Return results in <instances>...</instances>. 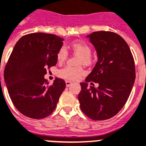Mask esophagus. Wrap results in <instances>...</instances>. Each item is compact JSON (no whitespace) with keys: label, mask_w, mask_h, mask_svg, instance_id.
Listing matches in <instances>:
<instances>
[{"label":"esophagus","mask_w":146,"mask_h":146,"mask_svg":"<svg viewBox=\"0 0 146 146\" xmlns=\"http://www.w3.org/2000/svg\"><path fill=\"white\" fill-rule=\"evenodd\" d=\"M72 83L71 82V81H68V80H66V87H70V86L72 85Z\"/></svg>","instance_id":"34e87169"}]
</instances>
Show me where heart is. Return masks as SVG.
Wrapping results in <instances>:
<instances>
[{
    "label": "heart",
    "instance_id": "b5f03b06",
    "mask_svg": "<svg viewBox=\"0 0 146 146\" xmlns=\"http://www.w3.org/2000/svg\"><path fill=\"white\" fill-rule=\"evenodd\" d=\"M72 49L74 53L79 55L81 58L79 60V64H89L91 62L92 50L90 46L85 42L77 40L72 44ZM68 53L66 47L62 46L57 53V60L59 62L65 61L67 59ZM85 74L84 70L81 67H66L62 68L58 72V75L62 78L68 80H77Z\"/></svg>",
    "mask_w": 146,
    "mask_h": 146
}]
</instances>
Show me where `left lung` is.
<instances>
[{
  "label": "left lung",
  "instance_id": "1",
  "mask_svg": "<svg viewBox=\"0 0 146 146\" xmlns=\"http://www.w3.org/2000/svg\"><path fill=\"white\" fill-rule=\"evenodd\" d=\"M97 53L91 73L80 83V109L94 121L114 117L127 101L136 78L133 56L127 42L111 31H95L87 36ZM99 87H88L87 82Z\"/></svg>",
  "mask_w": 146,
  "mask_h": 146
}]
</instances>
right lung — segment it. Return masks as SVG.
Returning a JSON list of instances; mask_svg holds the SVG:
<instances>
[{
  "label": "right lung",
  "instance_id": "1",
  "mask_svg": "<svg viewBox=\"0 0 146 146\" xmlns=\"http://www.w3.org/2000/svg\"><path fill=\"white\" fill-rule=\"evenodd\" d=\"M63 38L46 33L24 35L16 44L4 68V80L16 109L26 117L41 119L56 107L66 82L56 78L49 85L44 75L56 65Z\"/></svg>",
  "mask_w": 146,
  "mask_h": 146
}]
</instances>
